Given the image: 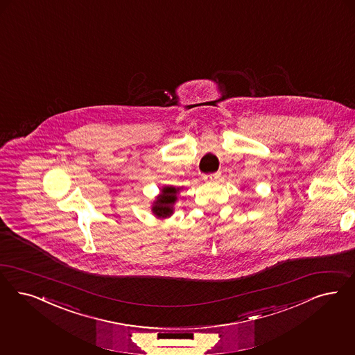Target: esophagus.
Instances as JSON below:
<instances>
[{"instance_id":"esophagus-1","label":"esophagus","mask_w":355,"mask_h":355,"mask_svg":"<svg viewBox=\"0 0 355 355\" xmlns=\"http://www.w3.org/2000/svg\"><path fill=\"white\" fill-rule=\"evenodd\" d=\"M220 171H216V173H209V174H205L203 175V180L207 181V182H214V181H218L220 178Z\"/></svg>"}]
</instances>
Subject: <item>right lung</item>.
<instances>
[{
	"mask_svg": "<svg viewBox=\"0 0 355 355\" xmlns=\"http://www.w3.org/2000/svg\"><path fill=\"white\" fill-rule=\"evenodd\" d=\"M177 191H178V189H175V187H164L162 189V194L159 196V199L155 202V206H153V212L157 216L165 218V216L171 215L173 205L177 199Z\"/></svg>",
	"mask_w": 355,
	"mask_h": 355,
	"instance_id": "1",
	"label": "right lung"
}]
</instances>
